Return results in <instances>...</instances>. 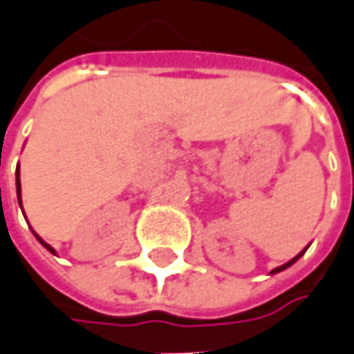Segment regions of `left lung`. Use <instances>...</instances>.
Wrapping results in <instances>:
<instances>
[{"label": "left lung", "instance_id": "obj_1", "mask_svg": "<svg viewBox=\"0 0 354 354\" xmlns=\"http://www.w3.org/2000/svg\"><path fill=\"white\" fill-rule=\"evenodd\" d=\"M306 250V249H304ZM304 250H301V252H299V254H296V257H294V259H292V261H288L286 264H282V266H278V268H274V270H272V272H270V274H276V272H282V270H286L288 266H292V264H294V262L298 261L299 257H301V254H304Z\"/></svg>", "mask_w": 354, "mask_h": 354}]
</instances>
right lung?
Returning a JSON list of instances; mask_svg holds the SVG:
<instances>
[{"instance_id":"right-lung-1","label":"right lung","mask_w":354,"mask_h":354,"mask_svg":"<svg viewBox=\"0 0 354 354\" xmlns=\"http://www.w3.org/2000/svg\"><path fill=\"white\" fill-rule=\"evenodd\" d=\"M15 184H17V201H19V205H21V180H19V166H17V172H15ZM32 233H35V231H32ZM35 237L39 239V243H41V245H43L44 249L46 250H50V252H53V254H56V250L53 249V247H50V245H48V243H44L43 239L39 237V235H37V233H35Z\"/></svg>"}]
</instances>
